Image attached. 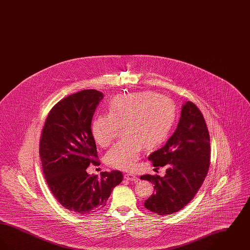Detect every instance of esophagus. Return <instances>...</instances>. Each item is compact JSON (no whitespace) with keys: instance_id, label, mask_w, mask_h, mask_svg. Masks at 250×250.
Returning a JSON list of instances; mask_svg holds the SVG:
<instances>
[{"instance_id":"1","label":"esophagus","mask_w":250,"mask_h":250,"mask_svg":"<svg viewBox=\"0 0 250 250\" xmlns=\"http://www.w3.org/2000/svg\"><path fill=\"white\" fill-rule=\"evenodd\" d=\"M125 179L127 180V181H131V182H137L139 179L137 176H135L134 174L132 173H125Z\"/></svg>"}]
</instances>
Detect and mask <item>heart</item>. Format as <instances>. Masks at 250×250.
I'll use <instances>...</instances> for the list:
<instances>
[{"label":"heart","instance_id":"b5f03b06","mask_svg":"<svg viewBox=\"0 0 250 250\" xmlns=\"http://www.w3.org/2000/svg\"><path fill=\"white\" fill-rule=\"evenodd\" d=\"M175 119L173 102L165 95L151 92L113 97L107 114L95 117L91 132L95 143L107 147L113 141L118 127L125 136L106 155L108 166L131 169L140 158L143 145L152 148L161 143Z\"/></svg>","mask_w":250,"mask_h":250}]
</instances>
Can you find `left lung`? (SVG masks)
<instances>
[{"label":"left lung","mask_w":250,"mask_h":250,"mask_svg":"<svg viewBox=\"0 0 250 250\" xmlns=\"http://www.w3.org/2000/svg\"><path fill=\"white\" fill-rule=\"evenodd\" d=\"M210 136L201 110L190 101L182 105L177 128L166 144L149 155L155 167H166L164 177L141 176L155 187L144 202L159 215L176 213L195 197L210 165Z\"/></svg>","instance_id":"obj_1"}]
</instances>
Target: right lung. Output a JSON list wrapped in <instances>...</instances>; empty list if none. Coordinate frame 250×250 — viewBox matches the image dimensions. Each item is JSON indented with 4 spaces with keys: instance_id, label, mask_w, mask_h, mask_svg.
I'll use <instances>...</instances> for the list:
<instances>
[{
    "instance_id": "add662e5",
    "label": "right lung",
    "mask_w": 250,
    "mask_h": 250,
    "mask_svg": "<svg viewBox=\"0 0 250 250\" xmlns=\"http://www.w3.org/2000/svg\"><path fill=\"white\" fill-rule=\"evenodd\" d=\"M103 97L99 91L83 90L62 99L49 111L39 143L49 189L65 209L77 214L104 207L123 181L119 170L102 172L100 177L86 171L91 163L99 165L91 125Z\"/></svg>"
}]
</instances>
